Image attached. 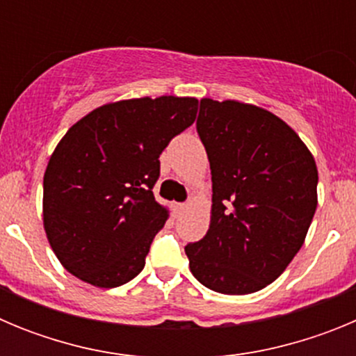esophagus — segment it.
<instances>
[{
  "instance_id": "obj_1",
  "label": "esophagus",
  "mask_w": 356,
  "mask_h": 356,
  "mask_svg": "<svg viewBox=\"0 0 356 356\" xmlns=\"http://www.w3.org/2000/svg\"><path fill=\"white\" fill-rule=\"evenodd\" d=\"M185 209H187V205H185V203H176V205H175V212L176 213H181Z\"/></svg>"
}]
</instances>
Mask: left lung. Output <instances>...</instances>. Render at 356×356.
Here are the masks:
<instances>
[{
  "label": "left lung",
  "mask_w": 356,
  "mask_h": 356,
  "mask_svg": "<svg viewBox=\"0 0 356 356\" xmlns=\"http://www.w3.org/2000/svg\"><path fill=\"white\" fill-rule=\"evenodd\" d=\"M196 130L212 171V217L185 246L194 278L221 294L275 282L303 246L317 209V168L294 130L238 102L201 99Z\"/></svg>",
  "instance_id": "1"
}]
</instances>
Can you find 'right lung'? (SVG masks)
Instances as JSON below:
<instances>
[{"instance_id": "obj_1", "label": "right lung", "mask_w": 356, "mask_h": 356, "mask_svg": "<svg viewBox=\"0 0 356 356\" xmlns=\"http://www.w3.org/2000/svg\"><path fill=\"white\" fill-rule=\"evenodd\" d=\"M196 97L108 103L72 124L44 172V229L56 259L94 287L139 275L168 221L153 187L160 153L196 119Z\"/></svg>"}]
</instances>
